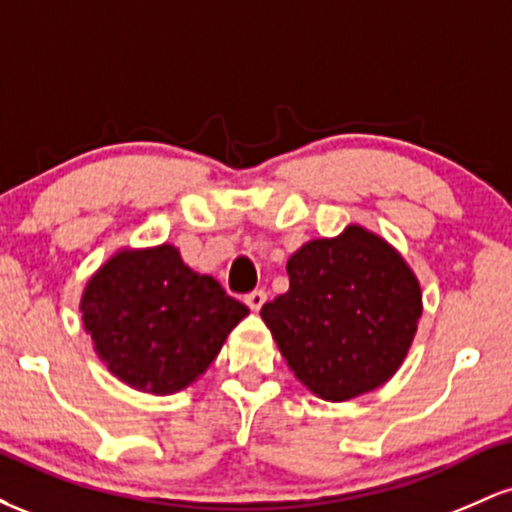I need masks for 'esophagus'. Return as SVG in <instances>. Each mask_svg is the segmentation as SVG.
Here are the masks:
<instances>
[{"label": "esophagus", "instance_id": "1", "mask_svg": "<svg viewBox=\"0 0 512 512\" xmlns=\"http://www.w3.org/2000/svg\"><path fill=\"white\" fill-rule=\"evenodd\" d=\"M264 301H267V293H264L262 289L252 291V293H248V296H245V303H248V308L255 310V313L262 308Z\"/></svg>", "mask_w": 512, "mask_h": 512}]
</instances>
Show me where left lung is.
Here are the masks:
<instances>
[{"label": "left lung", "instance_id": "left-lung-1", "mask_svg": "<svg viewBox=\"0 0 512 512\" xmlns=\"http://www.w3.org/2000/svg\"><path fill=\"white\" fill-rule=\"evenodd\" d=\"M289 291L260 315L301 383L327 402L385 385L409 354L424 305L404 257L368 228L315 238L291 255Z\"/></svg>", "mask_w": 512, "mask_h": 512}]
</instances>
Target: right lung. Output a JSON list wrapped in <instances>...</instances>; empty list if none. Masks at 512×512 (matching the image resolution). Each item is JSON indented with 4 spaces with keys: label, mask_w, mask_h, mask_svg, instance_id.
Returning <instances> with one entry per match:
<instances>
[{
    "label": "right lung",
    "mask_w": 512,
    "mask_h": 512,
    "mask_svg": "<svg viewBox=\"0 0 512 512\" xmlns=\"http://www.w3.org/2000/svg\"><path fill=\"white\" fill-rule=\"evenodd\" d=\"M79 310L105 368L149 395L195 383L250 313L168 243L115 252L88 279Z\"/></svg>",
    "instance_id": "right-lung-1"
}]
</instances>
